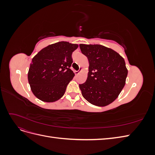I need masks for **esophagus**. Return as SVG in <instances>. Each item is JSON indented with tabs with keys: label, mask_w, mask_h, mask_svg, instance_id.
<instances>
[{
	"label": "esophagus",
	"mask_w": 155,
	"mask_h": 155,
	"mask_svg": "<svg viewBox=\"0 0 155 155\" xmlns=\"http://www.w3.org/2000/svg\"><path fill=\"white\" fill-rule=\"evenodd\" d=\"M81 70H82V68H80L79 70H78V71H75L74 73H75V74H76V75H78L79 73H80V72L81 71Z\"/></svg>",
	"instance_id": "esophagus-1"
}]
</instances>
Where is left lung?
I'll list each match as a JSON object with an SVG mask.
<instances>
[{"mask_svg": "<svg viewBox=\"0 0 155 155\" xmlns=\"http://www.w3.org/2000/svg\"><path fill=\"white\" fill-rule=\"evenodd\" d=\"M87 56L88 73L87 81L79 84L86 100L104 107L113 102L125 86L127 69L124 59L111 48L100 45H79Z\"/></svg>", "mask_w": 155, "mask_h": 155, "instance_id": "8db88e82", "label": "left lung"}]
</instances>
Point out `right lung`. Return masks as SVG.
<instances>
[{
  "mask_svg": "<svg viewBox=\"0 0 155 155\" xmlns=\"http://www.w3.org/2000/svg\"><path fill=\"white\" fill-rule=\"evenodd\" d=\"M78 45L61 41L42 49L32 59L28 79L33 94L40 100H59L75 76L70 68L72 54Z\"/></svg>",
  "mask_w": 155,
  "mask_h": 155,
  "instance_id": "1",
  "label": "right lung"
}]
</instances>
